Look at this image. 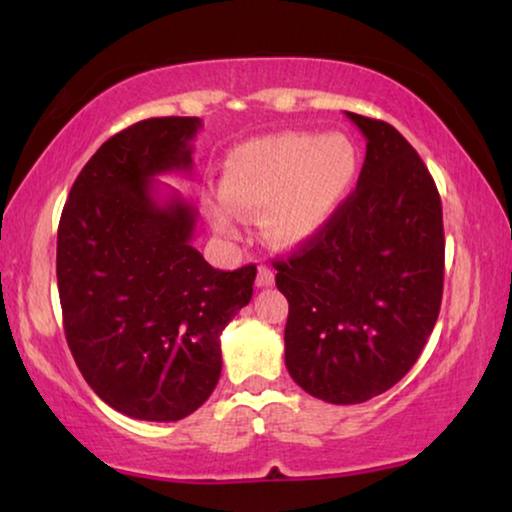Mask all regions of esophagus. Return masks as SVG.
I'll use <instances>...</instances> for the list:
<instances>
[{
  "label": "esophagus",
  "instance_id": "obj_1",
  "mask_svg": "<svg viewBox=\"0 0 512 512\" xmlns=\"http://www.w3.org/2000/svg\"><path fill=\"white\" fill-rule=\"evenodd\" d=\"M275 284V270L268 268V265H258V275H256V286H272Z\"/></svg>",
  "mask_w": 512,
  "mask_h": 512
}]
</instances>
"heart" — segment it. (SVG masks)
I'll list each match as a JSON object with an SVG mask.
<instances>
[{
	"mask_svg": "<svg viewBox=\"0 0 512 512\" xmlns=\"http://www.w3.org/2000/svg\"><path fill=\"white\" fill-rule=\"evenodd\" d=\"M359 153L345 135L282 132L237 146L223 163L221 195L207 214L221 235H237V216H256L263 240L298 247L333 219L352 191Z\"/></svg>",
	"mask_w": 512,
	"mask_h": 512,
	"instance_id": "heart-1",
	"label": "heart"
}]
</instances>
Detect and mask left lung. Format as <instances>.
<instances>
[{"instance_id":"8db88e82","label":"left lung","mask_w":512,"mask_h":512,"mask_svg":"<svg viewBox=\"0 0 512 512\" xmlns=\"http://www.w3.org/2000/svg\"><path fill=\"white\" fill-rule=\"evenodd\" d=\"M366 137L354 193L275 261L289 300L284 361L307 394L352 405L394 387L422 354L443 300V207L394 125L347 111Z\"/></svg>"}]
</instances>
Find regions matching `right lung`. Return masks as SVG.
Returning <instances> with one entry per match:
<instances>
[{
  "instance_id": "obj_1",
  "label": "right lung",
  "mask_w": 512,
  "mask_h": 512,
  "mask_svg": "<svg viewBox=\"0 0 512 512\" xmlns=\"http://www.w3.org/2000/svg\"><path fill=\"white\" fill-rule=\"evenodd\" d=\"M195 116L149 118L107 139L58 226L67 345L90 389L146 422L200 408L221 375V331L251 300L256 265L223 272L193 247L198 212L158 198V174L193 167Z\"/></svg>"
}]
</instances>
